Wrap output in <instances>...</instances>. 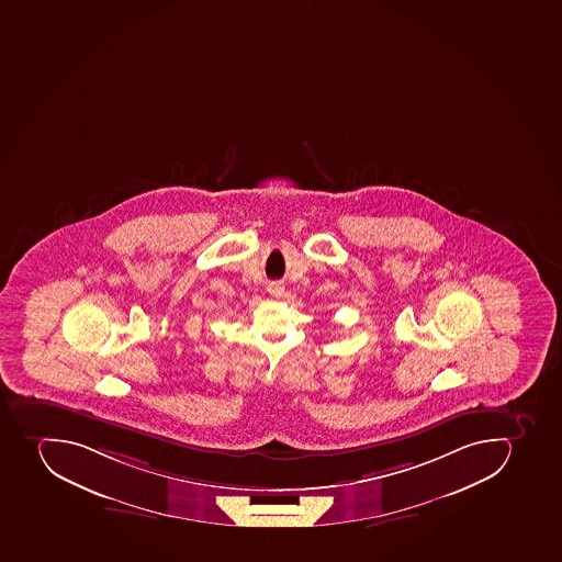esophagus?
Wrapping results in <instances>:
<instances>
[{"mask_svg":"<svg viewBox=\"0 0 562 562\" xmlns=\"http://www.w3.org/2000/svg\"><path fill=\"white\" fill-rule=\"evenodd\" d=\"M269 292L272 293V295H281V292H283V286H281L279 283H270Z\"/></svg>","mask_w":562,"mask_h":562,"instance_id":"1","label":"esophagus"}]
</instances>
